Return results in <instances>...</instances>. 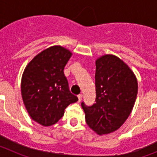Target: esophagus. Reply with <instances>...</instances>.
<instances>
[{"instance_id": "obj_1", "label": "esophagus", "mask_w": 157, "mask_h": 157, "mask_svg": "<svg viewBox=\"0 0 157 157\" xmlns=\"http://www.w3.org/2000/svg\"><path fill=\"white\" fill-rule=\"evenodd\" d=\"M78 101H82V94H78Z\"/></svg>"}]
</instances>
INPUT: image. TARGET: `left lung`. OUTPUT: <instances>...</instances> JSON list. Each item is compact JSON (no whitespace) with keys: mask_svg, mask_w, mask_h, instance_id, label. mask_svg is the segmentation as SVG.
Here are the masks:
<instances>
[{"mask_svg":"<svg viewBox=\"0 0 157 157\" xmlns=\"http://www.w3.org/2000/svg\"><path fill=\"white\" fill-rule=\"evenodd\" d=\"M95 104L81 105L87 125L98 134L118 130L126 121L135 103L138 82L123 60L105 55L96 61Z\"/></svg>","mask_w":157,"mask_h":157,"instance_id":"8db88e82","label":"left lung"}]
</instances>
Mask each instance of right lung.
<instances>
[{
	"label": "right lung",
	"mask_w": 157,
	"mask_h": 157,
	"mask_svg": "<svg viewBox=\"0 0 157 157\" xmlns=\"http://www.w3.org/2000/svg\"><path fill=\"white\" fill-rule=\"evenodd\" d=\"M71 52L59 45L48 48L25 68L21 82L23 103L30 117L48 127L57 123L78 98L70 92L63 74Z\"/></svg>",
	"instance_id": "obj_1"
}]
</instances>
